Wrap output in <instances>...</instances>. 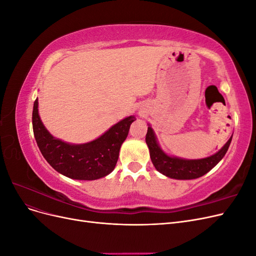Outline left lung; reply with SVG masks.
Instances as JSON below:
<instances>
[{"instance_id":"1","label":"left lung","mask_w":256,"mask_h":256,"mask_svg":"<svg viewBox=\"0 0 256 256\" xmlns=\"http://www.w3.org/2000/svg\"><path fill=\"white\" fill-rule=\"evenodd\" d=\"M145 141L150 148L152 162L157 171L168 177L175 178V180H194V178H198L210 171L224 157L228 150L232 136L218 152L208 158L198 160H184L168 156L160 150L156 136L150 127L147 128Z\"/></svg>"}]
</instances>
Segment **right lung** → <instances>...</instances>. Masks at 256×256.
<instances>
[{
  "mask_svg": "<svg viewBox=\"0 0 256 256\" xmlns=\"http://www.w3.org/2000/svg\"><path fill=\"white\" fill-rule=\"evenodd\" d=\"M136 120L134 116H129L115 124L97 140L72 145L53 138L44 128L38 115L37 99L32 115L34 136L44 158L58 173L80 180H98L113 171L120 146Z\"/></svg>",
  "mask_w": 256,
  "mask_h": 256,
  "instance_id": "1",
  "label": "right lung"
}]
</instances>
